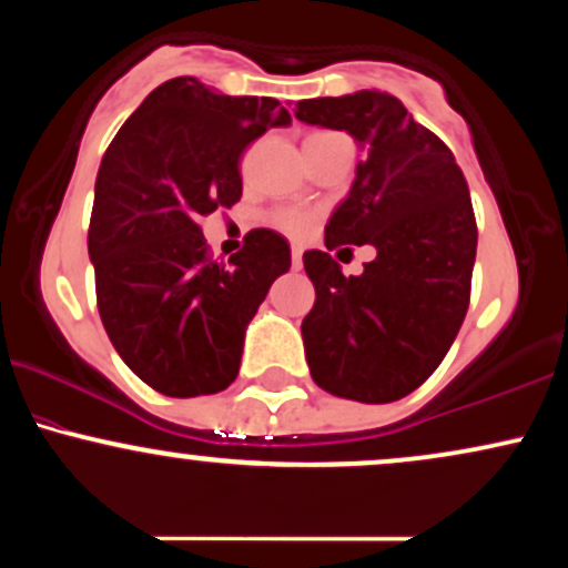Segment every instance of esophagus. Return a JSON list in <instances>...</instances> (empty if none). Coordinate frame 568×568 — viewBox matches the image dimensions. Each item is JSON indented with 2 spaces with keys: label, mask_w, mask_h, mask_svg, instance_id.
Wrapping results in <instances>:
<instances>
[{
  "label": "esophagus",
  "mask_w": 568,
  "mask_h": 568,
  "mask_svg": "<svg viewBox=\"0 0 568 568\" xmlns=\"http://www.w3.org/2000/svg\"><path fill=\"white\" fill-rule=\"evenodd\" d=\"M291 258H293V270H298V266H302V245L298 243L291 245Z\"/></svg>",
  "instance_id": "obj_1"
}]
</instances>
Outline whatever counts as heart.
Here are the masks:
<instances>
[{
    "instance_id": "heart-1",
    "label": "heart",
    "mask_w": 568,
    "mask_h": 568,
    "mask_svg": "<svg viewBox=\"0 0 568 568\" xmlns=\"http://www.w3.org/2000/svg\"><path fill=\"white\" fill-rule=\"evenodd\" d=\"M317 135H338V133H312L310 139H317ZM306 213H298V211H280L275 216V226H280L283 232H291V234H302L306 230Z\"/></svg>"
}]
</instances>
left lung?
<instances>
[{
  "label": "left lung",
  "instance_id": "left-lung-1",
  "mask_svg": "<svg viewBox=\"0 0 568 568\" xmlns=\"http://www.w3.org/2000/svg\"><path fill=\"white\" fill-rule=\"evenodd\" d=\"M296 120L363 149L325 247H376L349 277L325 251L304 253L317 293L302 323L306 366L331 395L400 400L440 366L467 315L478 247L467 181L446 143L382 90L298 101Z\"/></svg>",
  "mask_w": 568,
  "mask_h": 568
}]
</instances>
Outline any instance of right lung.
I'll list each match as a JSON object with an SVG mask.
<instances>
[{
  "label": "right lung",
  "instance_id": "add662e5",
  "mask_svg": "<svg viewBox=\"0 0 568 568\" xmlns=\"http://www.w3.org/2000/svg\"><path fill=\"white\" fill-rule=\"evenodd\" d=\"M285 125L275 98L175 77L143 98L103 154L88 232L98 312L128 368L162 395L230 387L247 323L291 270L283 234L253 230L224 266L207 258L200 230L243 194L247 143Z\"/></svg>",
  "mask_w": 568,
  "mask_h": 568
}]
</instances>
